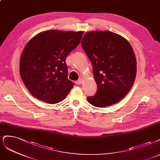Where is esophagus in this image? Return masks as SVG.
Instances as JSON below:
<instances>
[{"label":"esophagus","instance_id":"esophagus-1","mask_svg":"<svg viewBox=\"0 0 160 160\" xmlns=\"http://www.w3.org/2000/svg\"><path fill=\"white\" fill-rule=\"evenodd\" d=\"M82 82V79H79L78 81H75V83L77 84V85H81V83Z\"/></svg>","mask_w":160,"mask_h":160}]
</instances>
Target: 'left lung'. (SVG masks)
I'll list each match as a JSON object with an SVG mask.
<instances>
[{
  "label": "left lung",
  "mask_w": 160,
  "mask_h": 160,
  "mask_svg": "<svg viewBox=\"0 0 160 160\" xmlns=\"http://www.w3.org/2000/svg\"><path fill=\"white\" fill-rule=\"evenodd\" d=\"M81 46L92 65L97 85L95 95L87 97L88 101L100 108L120 101L136 75V59L130 43L110 31H91L82 37Z\"/></svg>",
  "instance_id": "obj_1"
}]
</instances>
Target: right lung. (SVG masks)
I'll return each mask as SVG.
<instances>
[{
    "instance_id": "1",
    "label": "right lung",
    "mask_w": 160,
    "mask_h": 160,
    "mask_svg": "<svg viewBox=\"0 0 160 160\" xmlns=\"http://www.w3.org/2000/svg\"><path fill=\"white\" fill-rule=\"evenodd\" d=\"M82 33L44 31L27 43L20 57V73L34 97L56 104L67 97L74 83L68 78L65 59L79 44Z\"/></svg>"
}]
</instances>
